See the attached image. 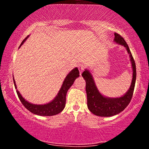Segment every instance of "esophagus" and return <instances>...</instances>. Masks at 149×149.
I'll use <instances>...</instances> for the list:
<instances>
[{"instance_id":"34e87169","label":"esophagus","mask_w":149,"mask_h":149,"mask_svg":"<svg viewBox=\"0 0 149 149\" xmlns=\"http://www.w3.org/2000/svg\"><path fill=\"white\" fill-rule=\"evenodd\" d=\"M84 69H85V65L84 64H79V65H78V69H79L80 74H81L82 72H83V71L84 70Z\"/></svg>"}]
</instances>
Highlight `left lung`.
<instances>
[{
  "label": "left lung",
  "instance_id": "1",
  "mask_svg": "<svg viewBox=\"0 0 149 149\" xmlns=\"http://www.w3.org/2000/svg\"><path fill=\"white\" fill-rule=\"evenodd\" d=\"M114 36H115L114 41L116 43L123 45L127 49L130 57L133 71L132 80L127 92L123 96L117 98H109V97H104L99 92L91 73L88 70L85 69L84 72L82 73V76L86 82L85 89H86L87 99H88L87 101H88V109L93 114L101 117H110V116L117 115L127 107L132 97L135 81H136V65L127 42L118 33H115Z\"/></svg>",
  "mask_w": 149,
  "mask_h": 149
}]
</instances>
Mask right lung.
I'll return each mask as SVG.
<instances>
[{
	"instance_id": "1",
	"label": "right lung",
	"mask_w": 149,
	"mask_h": 149,
	"mask_svg": "<svg viewBox=\"0 0 149 149\" xmlns=\"http://www.w3.org/2000/svg\"><path fill=\"white\" fill-rule=\"evenodd\" d=\"M28 37L29 36L22 41L19 47H21V45L28 38ZM79 74L80 73L78 68H75L72 71H70V73L65 78L64 82H63V84L61 85V88L59 90L55 98L52 102H49V103L45 104H33L27 102L26 100H25L22 97L19 92L17 90V86L16 84H15L14 78H13V81H14L15 89L17 90V94L19 98L20 101H21L22 104H23L24 107L26 109H28L29 111L33 113V114H36V115L42 116H51L59 113L64 109L65 105H66V93H67V91L71 88V85L73 84L75 80L80 76Z\"/></svg>"
}]
</instances>
